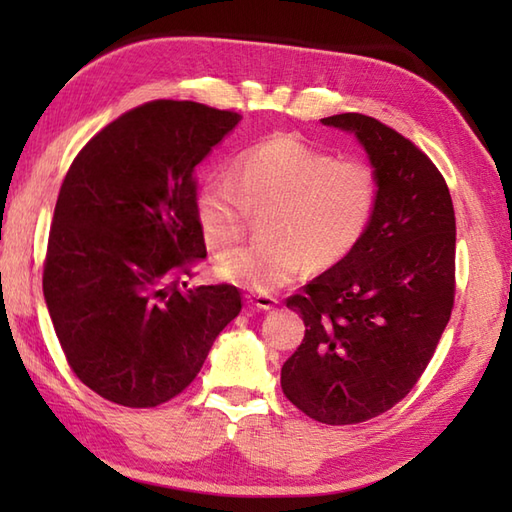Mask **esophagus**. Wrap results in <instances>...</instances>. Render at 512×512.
Returning <instances> with one entry per match:
<instances>
[{
  "label": "esophagus",
  "instance_id": "obj_1",
  "mask_svg": "<svg viewBox=\"0 0 512 512\" xmlns=\"http://www.w3.org/2000/svg\"><path fill=\"white\" fill-rule=\"evenodd\" d=\"M246 299H248L250 306L257 308V310H273V308L277 306V303H279L277 297H273V295H262V292H259V295H255V292H253V295H248Z\"/></svg>",
  "mask_w": 512,
  "mask_h": 512
}]
</instances>
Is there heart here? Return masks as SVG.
Returning a JSON list of instances; mask_svg holds the SVG:
<instances>
[{
    "label": "heart",
    "mask_w": 512,
    "mask_h": 512,
    "mask_svg": "<svg viewBox=\"0 0 512 512\" xmlns=\"http://www.w3.org/2000/svg\"><path fill=\"white\" fill-rule=\"evenodd\" d=\"M380 202V180L365 160L339 158L295 134L259 140L237 156L231 178L202 182L193 211L206 246L228 255L248 233L262 242L220 264V275L248 290L288 284L303 268L330 270L363 244Z\"/></svg>",
    "instance_id": "1"
}]
</instances>
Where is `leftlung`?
Returning a JSON list of instances; mask_svg holds the SVG:
<instances>
[{
	"mask_svg": "<svg viewBox=\"0 0 512 512\" xmlns=\"http://www.w3.org/2000/svg\"><path fill=\"white\" fill-rule=\"evenodd\" d=\"M325 125L354 132L380 180L363 244L286 299L306 323L281 367L284 396L323 424H358L405 398L427 369L455 299V213L431 158L363 114Z\"/></svg>",
	"mask_w": 512,
	"mask_h": 512,
	"instance_id": "left-lung-1",
	"label": "left lung"
}]
</instances>
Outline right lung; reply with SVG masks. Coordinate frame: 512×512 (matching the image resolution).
Masks as SVG:
<instances>
[{
	"instance_id": "right-lung-1",
	"label": "right lung",
	"mask_w": 512,
	"mask_h": 512,
	"mask_svg": "<svg viewBox=\"0 0 512 512\" xmlns=\"http://www.w3.org/2000/svg\"><path fill=\"white\" fill-rule=\"evenodd\" d=\"M239 118L149 101L92 136L65 173L43 297L76 378L116 405L149 409L182 394L242 310L235 286L187 290L206 257L195 165Z\"/></svg>"
}]
</instances>
